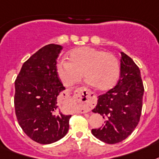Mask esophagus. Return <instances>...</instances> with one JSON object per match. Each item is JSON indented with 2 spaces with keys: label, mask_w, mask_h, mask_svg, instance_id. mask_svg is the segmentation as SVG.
Here are the masks:
<instances>
[{
  "label": "esophagus",
  "mask_w": 159,
  "mask_h": 159,
  "mask_svg": "<svg viewBox=\"0 0 159 159\" xmlns=\"http://www.w3.org/2000/svg\"><path fill=\"white\" fill-rule=\"evenodd\" d=\"M75 99L80 107V112L85 113L91 110L95 104V96L89 92L85 88L77 91Z\"/></svg>",
  "instance_id": "1"
}]
</instances>
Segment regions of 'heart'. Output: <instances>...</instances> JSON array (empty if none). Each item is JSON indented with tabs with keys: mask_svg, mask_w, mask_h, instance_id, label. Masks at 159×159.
Segmentation results:
<instances>
[{
	"mask_svg": "<svg viewBox=\"0 0 159 159\" xmlns=\"http://www.w3.org/2000/svg\"><path fill=\"white\" fill-rule=\"evenodd\" d=\"M119 63L113 54L89 46L74 48L69 53V61L62 59L57 72L63 84L70 87L84 76L87 83L105 92L112 89L119 76Z\"/></svg>",
	"mask_w": 159,
	"mask_h": 159,
	"instance_id": "b5f03b06",
	"label": "heart"
}]
</instances>
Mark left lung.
I'll list each match as a JSON object with an SVG mask.
<instances>
[{
  "label": "left lung",
  "instance_id": "left-lung-1",
  "mask_svg": "<svg viewBox=\"0 0 159 159\" xmlns=\"http://www.w3.org/2000/svg\"><path fill=\"white\" fill-rule=\"evenodd\" d=\"M120 79L117 85L98 97L92 110L106 119L104 126L92 130L95 137L107 144L121 142L131 135L140 120L144 86L141 71L133 60L120 52Z\"/></svg>",
  "mask_w": 159,
  "mask_h": 159
}]
</instances>
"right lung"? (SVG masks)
<instances>
[{"mask_svg": "<svg viewBox=\"0 0 159 159\" xmlns=\"http://www.w3.org/2000/svg\"><path fill=\"white\" fill-rule=\"evenodd\" d=\"M61 49V45L54 44L39 49L23 63L14 83L18 124L31 140L44 145L66 136L71 116L61 112L58 102L66 89L56 66Z\"/></svg>", "mask_w": 159, "mask_h": 159, "instance_id": "right-lung-1", "label": "right lung"}]
</instances>
